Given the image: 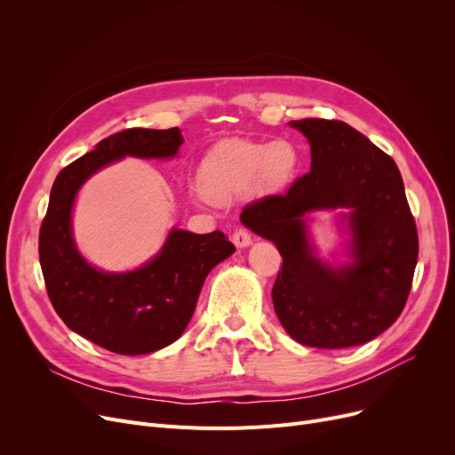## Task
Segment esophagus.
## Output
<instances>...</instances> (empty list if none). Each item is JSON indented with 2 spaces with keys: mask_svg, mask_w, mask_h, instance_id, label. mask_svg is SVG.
Here are the masks:
<instances>
[{
  "mask_svg": "<svg viewBox=\"0 0 455 455\" xmlns=\"http://www.w3.org/2000/svg\"><path fill=\"white\" fill-rule=\"evenodd\" d=\"M232 243L237 247V249H245L252 243L251 240V234L245 230V228H237L234 234H232Z\"/></svg>",
  "mask_w": 455,
  "mask_h": 455,
  "instance_id": "obj_1",
  "label": "esophagus"
}]
</instances>
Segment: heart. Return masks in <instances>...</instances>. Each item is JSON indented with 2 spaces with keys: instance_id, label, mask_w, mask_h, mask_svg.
Instances as JSON below:
<instances>
[{
  "instance_id": "obj_1",
  "label": "heart",
  "mask_w": 455,
  "mask_h": 455,
  "mask_svg": "<svg viewBox=\"0 0 455 455\" xmlns=\"http://www.w3.org/2000/svg\"><path fill=\"white\" fill-rule=\"evenodd\" d=\"M299 151L288 140H225L203 158L197 179L203 194L215 203H228L254 188L275 194L297 173Z\"/></svg>"
}]
</instances>
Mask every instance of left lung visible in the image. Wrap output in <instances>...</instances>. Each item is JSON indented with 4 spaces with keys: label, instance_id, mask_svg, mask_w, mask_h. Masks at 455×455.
<instances>
[{
    "label": "left lung",
    "instance_id": "1",
    "mask_svg": "<svg viewBox=\"0 0 455 455\" xmlns=\"http://www.w3.org/2000/svg\"><path fill=\"white\" fill-rule=\"evenodd\" d=\"M290 125L312 153L309 173L283 196L249 204L242 223L273 242L282 269L273 285L275 312L306 347L347 348L386 331L408 300L419 235L395 160L350 125L307 117ZM343 207L350 262L328 265L317 254L307 213Z\"/></svg>",
    "mask_w": 455,
    "mask_h": 455
}]
</instances>
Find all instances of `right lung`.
<instances>
[{"mask_svg": "<svg viewBox=\"0 0 455 455\" xmlns=\"http://www.w3.org/2000/svg\"><path fill=\"white\" fill-rule=\"evenodd\" d=\"M182 141L179 127L116 132L64 167L52 188L38 240L47 295L69 330L116 354H151L177 341L208 273L235 247L220 230L172 228L148 264L125 273L101 271L77 249L74 204L83 184L103 167L125 156L173 158Z\"/></svg>", "mask_w": 455, "mask_h": 455, "instance_id": "1", "label": "right lung"}]
</instances>
